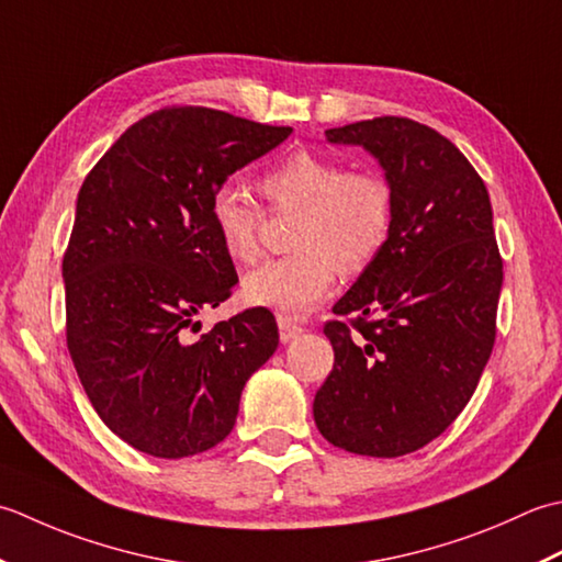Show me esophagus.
Instances as JSON below:
<instances>
[{
    "mask_svg": "<svg viewBox=\"0 0 562 562\" xmlns=\"http://www.w3.org/2000/svg\"><path fill=\"white\" fill-rule=\"evenodd\" d=\"M301 331H303V327L289 323V319H279V337H281L283 345H285V341L295 339L297 335H301Z\"/></svg>",
    "mask_w": 562,
    "mask_h": 562,
    "instance_id": "obj_1",
    "label": "esophagus"
}]
</instances>
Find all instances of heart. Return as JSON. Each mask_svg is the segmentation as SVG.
Wrapping results in <instances>:
<instances>
[{"instance_id": "obj_1", "label": "heart", "mask_w": 562, "mask_h": 562, "mask_svg": "<svg viewBox=\"0 0 562 562\" xmlns=\"http://www.w3.org/2000/svg\"><path fill=\"white\" fill-rule=\"evenodd\" d=\"M259 189L273 211L295 213L293 255L249 271L243 295L249 305L269 307L281 319L315 311L335 289L337 271H363L391 235V187L371 169H341L337 159L295 150L261 175ZM209 215L227 257L255 259L261 213L243 191L217 187Z\"/></svg>"}]
</instances>
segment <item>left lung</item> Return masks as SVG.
Instances as JSON below:
<instances>
[{"instance_id": "left-lung-1", "label": "left lung", "mask_w": 562, "mask_h": 562, "mask_svg": "<svg viewBox=\"0 0 562 562\" xmlns=\"http://www.w3.org/2000/svg\"><path fill=\"white\" fill-rule=\"evenodd\" d=\"M361 145L393 196L385 245L325 325L335 366L313 415L339 449L395 458L422 449L461 415L495 345L502 257L483 179L429 125L400 116L325 131Z\"/></svg>"}]
</instances>
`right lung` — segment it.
<instances>
[{"label": "right lung", "mask_w": 562, "mask_h": 562, "mask_svg": "<svg viewBox=\"0 0 562 562\" xmlns=\"http://www.w3.org/2000/svg\"><path fill=\"white\" fill-rule=\"evenodd\" d=\"M293 128L203 106L133 123L89 171L63 259L67 349L91 407L133 449L184 458L233 431L239 395L279 347L269 311L191 339L237 283L209 203Z\"/></svg>", "instance_id": "add662e5"}]
</instances>
